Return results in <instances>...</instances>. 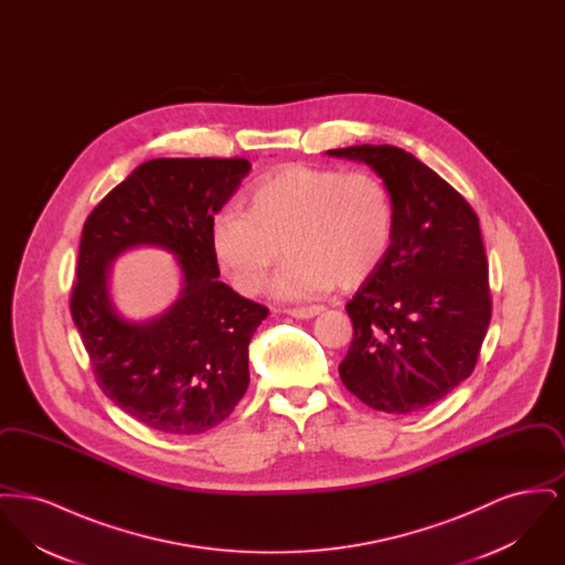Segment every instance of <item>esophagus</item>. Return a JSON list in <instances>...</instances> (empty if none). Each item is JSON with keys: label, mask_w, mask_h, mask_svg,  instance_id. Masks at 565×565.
<instances>
[{"label": "esophagus", "mask_w": 565, "mask_h": 565, "mask_svg": "<svg viewBox=\"0 0 565 565\" xmlns=\"http://www.w3.org/2000/svg\"><path fill=\"white\" fill-rule=\"evenodd\" d=\"M323 307L320 305H313V307H295V309H288L286 313L292 316L296 320H309V318H316L318 313H322Z\"/></svg>", "instance_id": "34e87169"}]
</instances>
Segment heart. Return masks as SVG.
I'll return each instance as SVG.
<instances>
[{
  "instance_id": "b5f03b06",
  "label": "heart",
  "mask_w": 565,
  "mask_h": 565,
  "mask_svg": "<svg viewBox=\"0 0 565 565\" xmlns=\"http://www.w3.org/2000/svg\"><path fill=\"white\" fill-rule=\"evenodd\" d=\"M394 226L392 194L373 173L288 164L252 189L247 212L215 215L210 242L217 267L247 296L265 288L281 243L288 258L273 290L307 298L371 277L390 252Z\"/></svg>"
}]
</instances>
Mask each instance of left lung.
Wrapping results in <instances>:
<instances>
[{"label": "left lung", "mask_w": 565, "mask_h": 565, "mask_svg": "<svg viewBox=\"0 0 565 565\" xmlns=\"http://www.w3.org/2000/svg\"><path fill=\"white\" fill-rule=\"evenodd\" d=\"M326 154L366 162L396 215L387 256L345 307L353 341L339 375L376 411L417 413L470 376L483 345L491 296L479 217L403 148L364 143Z\"/></svg>", "instance_id": "8db88e82"}]
</instances>
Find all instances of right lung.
<instances>
[{
    "label": "right lung",
    "mask_w": 565,
    "mask_h": 565,
    "mask_svg": "<svg viewBox=\"0 0 565 565\" xmlns=\"http://www.w3.org/2000/svg\"><path fill=\"white\" fill-rule=\"evenodd\" d=\"M249 169L245 159H152L84 222L72 318L102 392L152 430H212L247 390V345L269 309L217 279L210 231ZM141 244L177 256L183 290L161 317L131 323L110 302L108 275Z\"/></svg>",
    "instance_id": "obj_1"
}]
</instances>
